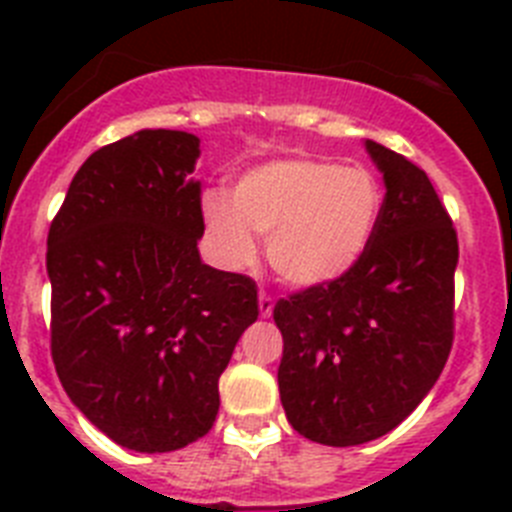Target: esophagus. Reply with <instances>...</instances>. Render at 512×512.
Wrapping results in <instances>:
<instances>
[{"label": "esophagus", "instance_id": "34e87169", "mask_svg": "<svg viewBox=\"0 0 512 512\" xmlns=\"http://www.w3.org/2000/svg\"><path fill=\"white\" fill-rule=\"evenodd\" d=\"M271 310H274V300H271V295H266V292H261V295H259V312H261V318H269Z\"/></svg>", "mask_w": 512, "mask_h": 512}]
</instances>
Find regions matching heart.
<instances>
[{"label":"heart","mask_w":512,"mask_h":512,"mask_svg":"<svg viewBox=\"0 0 512 512\" xmlns=\"http://www.w3.org/2000/svg\"><path fill=\"white\" fill-rule=\"evenodd\" d=\"M384 189L366 166L328 158H279L253 166L223 192L202 197V220L230 266L256 256V235H269L271 269L297 287H320L354 269L372 246Z\"/></svg>","instance_id":"1"}]
</instances>
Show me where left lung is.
I'll return each instance as SVG.
<instances>
[{
	"label": "left lung",
	"mask_w": 512,
	"mask_h": 512,
	"mask_svg": "<svg viewBox=\"0 0 512 512\" xmlns=\"http://www.w3.org/2000/svg\"><path fill=\"white\" fill-rule=\"evenodd\" d=\"M384 176L372 246L341 279L274 305L279 397L300 436L359 446L390 433L441 377L454 343L459 241L423 169L366 140Z\"/></svg>",
	"instance_id": "left-lung-1"
}]
</instances>
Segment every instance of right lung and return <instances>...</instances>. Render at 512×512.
I'll list each match as a JSON object with an SVG mask.
<instances>
[{"mask_svg": "<svg viewBox=\"0 0 512 512\" xmlns=\"http://www.w3.org/2000/svg\"><path fill=\"white\" fill-rule=\"evenodd\" d=\"M200 138L138 130L81 164L48 230L51 354L104 436L184 449L217 418V379L259 318L256 282L202 264Z\"/></svg>", "mask_w": 512, "mask_h": 512, "instance_id": "add662e5", "label": "right lung"}]
</instances>
